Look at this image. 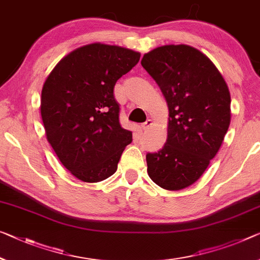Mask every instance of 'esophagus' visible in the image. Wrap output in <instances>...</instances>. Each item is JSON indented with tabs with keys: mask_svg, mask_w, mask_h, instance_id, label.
I'll return each mask as SVG.
<instances>
[{
	"mask_svg": "<svg viewBox=\"0 0 260 260\" xmlns=\"http://www.w3.org/2000/svg\"><path fill=\"white\" fill-rule=\"evenodd\" d=\"M151 124H152V121H151V119H147V121H146L145 123H143V124L141 125V129L145 131L146 129H149V126H150Z\"/></svg>",
	"mask_w": 260,
	"mask_h": 260,
	"instance_id": "esophagus-1",
	"label": "esophagus"
}]
</instances>
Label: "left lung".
Segmentation results:
<instances>
[{"label": "left lung", "instance_id": "8db88e82", "mask_svg": "<svg viewBox=\"0 0 260 260\" xmlns=\"http://www.w3.org/2000/svg\"><path fill=\"white\" fill-rule=\"evenodd\" d=\"M142 66L169 106L165 145L146 154L147 173L164 189L198 180L222 145L230 125V93L210 59L188 45H165L144 54Z\"/></svg>", "mask_w": 260, "mask_h": 260}]
</instances>
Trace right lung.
I'll use <instances>...</instances> for the list:
<instances>
[{"label":"right lung","mask_w":260,"mask_h":260,"mask_svg":"<svg viewBox=\"0 0 260 260\" xmlns=\"http://www.w3.org/2000/svg\"><path fill=\"white\" fill-rule=\"evenodd\" d=\"M138 52L94 43L72 51L47 77L41 114L46 138L63 166L85 182L113 175L133 133L119 123L114 87Z\"/></svg>","instance_id":"right-lung-1"}]
</instances>
